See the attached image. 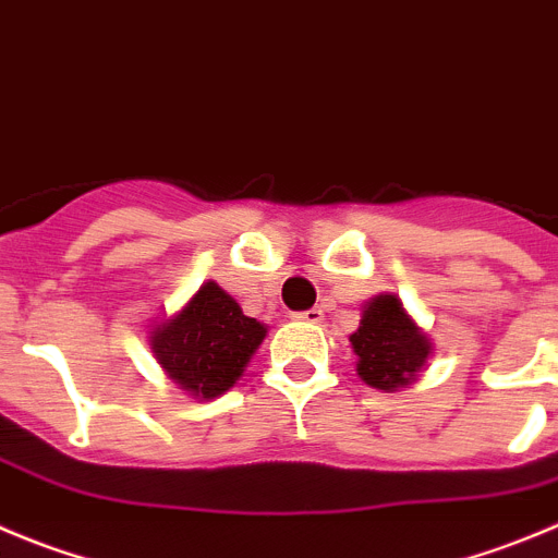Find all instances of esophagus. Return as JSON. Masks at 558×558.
Returning a JSON list of instances; mask_svg holds the SVG:
<instances>
[{"instance_id":"1","label":"esophagus","mask_w":558,"mask_h":558,"mask_svg":"<svg viewBox=\"0 0 558 558\" xmlns=\"http://www.w3.org/2000/svg\"><path fill=\"white\" fill-rule=\"evenodd\" d=\"M295 320H304V323H320L323 320V310L315 306V310H306V312H295Z\"/></svg>"}]
</instances>
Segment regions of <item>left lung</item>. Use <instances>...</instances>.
Returning <instances> with one entry per match:
<instances>
[{"instance_id": "8db88e82", "label": "left lung", "mask_w": 558, "mask_h": 558, "mask_svg": "<svg viewBox=\"0 0 558 558\" xmlns=\"http://www.w3.org/2000/svg\"><path fill=\"white\" fill-rule=\"evenodd\" d=\"M350 344L359 355V378L380 391L408 389L433 353L427 333L413 323L395 293H380L364 304L362 323L350 333Z\"/></svg>"}]
</instances>
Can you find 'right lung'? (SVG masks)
<instances>
[{"label": "right lung", "mask_w": 558, "mask_h": 558, "mask_svg": "<svg viewBox=\"0 0 558 558\" xmlns=\"http://www.w3.org/2000/svg\"><path fill=\"white\" fill-rule=\"evenodd\" d=\"M268 328L243 315L232 295L205 282L174 317L150 331L163 373L196 400H216L235 386Z\"/></svg>", "instance_id": "add662e5"}]
</instances>
